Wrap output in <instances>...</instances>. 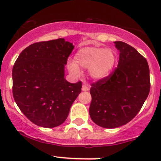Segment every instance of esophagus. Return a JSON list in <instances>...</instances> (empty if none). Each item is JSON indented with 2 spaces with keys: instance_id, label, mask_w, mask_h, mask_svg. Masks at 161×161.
<instances>
[{
  "instance_id": "esophagus-1",
  "label": "esophagus",
  "mask_w": 161,
  "mask_h": 161,
  "mask_svg": "<svg viewBox=\"0 0 161 161\" xmlns=\"http://www.w3.org/2000/svg\"><path fill=\"white\" fill-rule=\"evenodd\" d=\"M82 90L83 92H87L89 90V88H88V86H86V85H83L82 87Z\"/></svg>"
}]
</instances>
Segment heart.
Listing matches in <instances>:
<instances>
[{
  "label": "heart",
  "mask_w": 161,
  "mask_h": 161,
  "mask_svg": "<svg viewBox=\"0 0 161 161\" xmlns=\"http://www.w3.org/2000/svg\"><path fill=\"white\" fill-rule=\"evenodd\" d=\"M117 60L115 51L101 47H83L74 56V63L68 65L70 73L80 74L79 68L88 69V75L94 80H103L111 74Z\"/></svg>",
  "instance_id": "obj_1"
}]
</instances>
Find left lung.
<instances>
[{"label":"left lung","instance_id":"8db88e82","mask_svg":"<svg viewBox=\"0 0 161 161\" xmlns=\"http://www.w3.org/2000/svg\"><path fill=\"white\" fill-rule=\"evenodd\" d=\"M119 51L117 67L108 78L92 84L89 114L99 126L114 129L132 119L141 110L150 91L147 60L132 46L114 42Z\"/></svg>","mask_w":161,"mask_h":161}]
</instances>
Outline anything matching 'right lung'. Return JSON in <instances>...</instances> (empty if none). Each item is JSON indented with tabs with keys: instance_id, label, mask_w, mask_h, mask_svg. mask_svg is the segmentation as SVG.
I'll list each match as a JSON object with an SVG mask.
<instances>
[{
	"instance_id": "right-lung-1",
	"label": "right lung",
	"mask_w": 161,
	"mask_h": 161,
	"mask_svg": "<svg viewBox=\"0 0 161 161\" xmlns=\"http://www.w3.org/2000/svg\"><path fill=\"white\" fill-rule=\"evenodd\" d=\"M73 43L64 38L34 43L20 53L13 67V95L23 114L45 128L61 125L82 91V82L64 78Z\"/></svg>"
}]
</instances>
